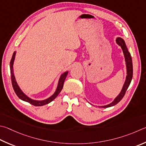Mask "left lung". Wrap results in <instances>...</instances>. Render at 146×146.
<instances>
[{
  "label": "left lung",
  "mask_w": 146,
  "mask_h": 146,
  "mask_svg": "<svg viewBox=\"0 0 146 146\" xmlns=\"http://www.w3.org/2000/svg\"><path fill=\"white\" fill-rule=\"evenodd\" d=\"M116 43H117L119 46L121 47V49L123 50L124 60H125L126 63V80L124 81V83L123 84V88H122L121 92H119V94L115 98V99L113 100L112 102L106 105L103 106H98L99 107L102 108H108L112 107V106L115 105L117 103H118L120 101L122 100V98L124 97V94L126 90L128 89L129 84L131 83V81L132 80V77H133V64H132V59L131 57L130 53L129 52L128 47H127L125 41H124L123 38L118 37L116 39Z\"/></svg>",
  "instance_id": "8db88e82"
}]
</instances>
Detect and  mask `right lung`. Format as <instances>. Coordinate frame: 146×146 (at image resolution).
<instances>
[{
	"label": "right lung",
	"instance_id": "right-lung-1",
	"mask_svg": "<svg viewBox=\"0 0 146 146\" xmlns=\"http://www.w3.org/2000/svg\"><path fill=\"white\" fill-rule=\"evenodd\" d=\"M16 54H17V52L15 51L14 52V53H13L11 60L10 71H11V82H12L13 87V89H14L15 93L17 94L18 97L19 98L20 100L24 101V102H28L34 106H39H39H43L44 105L48 104V103L52 102V101L58 96V94L60 93V92L61 91L63 86H64V82L66 78V76H67L68 73V71H65V72H64L60 75L59 81H58L57 88L55 89V91L54 92V93L53 94L52 96H50V97L48 98L43 100H33L30 97H29L27 95H26L24 92L22 91V89H20V87H19V86H18L17 80H16L15 73H14V68H13V65H14V61L15 59Z\"/></svg>",
	"mask_w": 146,
	"mask_h": 146
}]
</instances>
